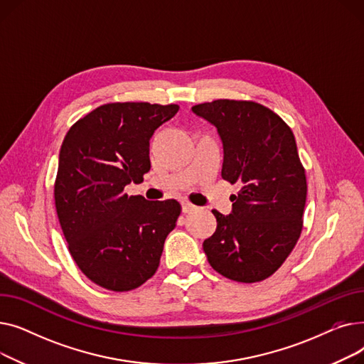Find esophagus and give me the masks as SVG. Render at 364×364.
I'll return each mask as SVG.
<instances>
[{"mask_svg": "<svg viewBox=\"0 0 364 364\" xmlns=\"http://www.w3.org/2000/svg\"><path fill=\"white\" fill-rule=\"evenodd\" d=\"M181 209H183V213H184V214H188V213L195 211L196 206H195V205H192V203H188V202H183V203H181Z\"/></svg>", "mask_w": 364, "mask_h": 364, "instance_id": "obj_1", "label": "esophagus"}]
</instances>
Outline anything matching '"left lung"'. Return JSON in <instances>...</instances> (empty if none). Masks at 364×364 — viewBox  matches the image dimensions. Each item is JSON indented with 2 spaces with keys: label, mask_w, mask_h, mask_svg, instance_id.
Returning a JSON list of instances; mask_svg holds the SVG:
<instances>
[{
  "label": "left lung",
  "mask_w": 364,
  "mask_h": 364,
  "mask_svg": "<svg viewBox=\"0 0 364 364\" xmlns=\"http://www.w3.org/2000/svg\"><path fill=\"white\" fill-rule=\"evenodd\" d=\"M192 110L217 127L223 141L221 177L239 183L232 214L217 218L203 242L208 262L242 283L270 277L289 257L301 230L307 178L292 129L277 113L251 100L220 99Z\"/></svg>",
  "instance_id": "obj_1"
}]
</instances>
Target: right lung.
Wrapping results in <instances>:
<instances>
[{
    "label": "right lung",
    "mask_w": 364,
    "mask_h": 364,
    "mask_svg": "<svg viewBox=\"0 0 364 364\" xmlns=\"http://www.w3.org/2000/svg\"><path fill=\"white\" fill-rule=\"evenodd\" d=\"M178 105L107 103L68 131L60 147L54 200L69 252L95 284L113 292L141 286L156 273L181 206L128 196L150 169L149 141Z\"/></svg>",
    "instance_id": "add662e5"
}]
</instances>
